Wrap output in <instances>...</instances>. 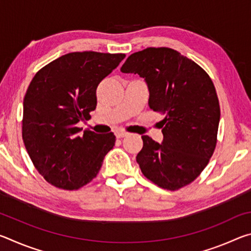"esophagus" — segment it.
Segmentation results:
<instances>
[{
  "instance_id": "34e87169",
  "label": "esophagus",
  "mask_w": 251,
  "mask_h": 251,
  "mask_svg": "<svg viewBox=\"0 0 251 251\" xmlns=\"http://www.w3.org/2000/svg\"><path fill=\"white\" fill-rule=\"evenodd\" d=\"M127 135H128L127 133H123V131H120V133H116V137L117 138H123V137H126Z\"/></svg>"
}]
</instances>
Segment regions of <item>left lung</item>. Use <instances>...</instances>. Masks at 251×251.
Returning <instances> with one entry per match:
<instances>
[{
    "label": "left lung",
    "mask_w": 251,
    "mask_h": 251,
    "mask_svg": "<svg viewBox=\"0 0 251 251\" xmlns=\"http://www.w3.org/2000/svg\"><path fill=\"white\" fill-rule=\"evenodd\" d=\"M121 71L144 78L148 106L164 116L163 142L142 136L136 161L144 176L169 190L188 185L207 166L217 143L220 108L214 83L194 61L168 48L131 54Z\"/></svg>",
    "instance_id": "8db88e82"
}]
</instances>
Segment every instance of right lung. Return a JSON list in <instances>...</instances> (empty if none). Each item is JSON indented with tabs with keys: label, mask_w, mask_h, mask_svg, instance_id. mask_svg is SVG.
I'll return each instance as SVG.
<instances>
[{
	"label": "right lung",
	"mask_w": 251,
	"mask_h": 251,
	"mask_svg": "<svg viewBox=\"0 0 251 251\" xmlns=\"http://www.w3.org/2000/svg\"><path fill=\"white\" fill-rule=\"evenodd\" d=\"M125 54L74 52L63 55L34 76L23 100L22 136L34 166L46 181L78 189L99 174L115 145L113 133H78L77 123L96 108V88Z\"/></svg>",
	"instance_id": "add662e5"
}]
</instances>
